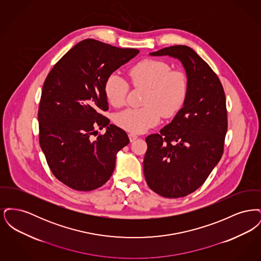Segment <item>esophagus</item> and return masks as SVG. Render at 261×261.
<instances>
[{
  "label": "esophagus",
  "instance_id": "obj_1",
  "mask_svg": "<svg viewBox=\"0 0 261 261\" xmlns=\"http://www.w3.org/2000/svg\"><path fill=\"white\" fill-rule=\"evenodd\" d=\"M128 136H129L130 142H134L136 139H138V136H137L136 134H134V133H130Z\"/></svg>",
  "mask_w": 261,
  "mask_h": 261
}]
</instances>
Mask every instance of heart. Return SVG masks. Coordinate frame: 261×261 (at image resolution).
<instances>
[{
	"label": "heart",
	"mask_w": 261,
	"mask_h": 261,
	"mask_svg": "<svg viewBox=\"0 0 261 261\" xmlns=\"http://www.w3.org/2000/svg\"><path fill=\"white\" fill-rule=\"evenodd\" d=\"M133 87L145 88L142 99L144 107L128 109L115 116L119 127L132 133H142L160 122L161 116L171 117L180 110L188 92V77L181 69H171L168 62L146 59L129 70ZM127 84L115 73L105 83V95L114 108L124 105Z\"/></svg>",
	"instance_id": "obj_1"
}]
</instances>
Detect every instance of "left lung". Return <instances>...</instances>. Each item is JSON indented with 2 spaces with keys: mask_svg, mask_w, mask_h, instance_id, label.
Returning a JSON list of instances; mask_svg holds the SVG:
<instances>
[{
  "mask_svg": "<svg viewBox=\"0 0 261 261\" xmlns=\"http://www.w3.org/2000/svg\"><path fill=\"white\" fill-rule=\"evenodd\" d=\"M149 55L176 58L186 69L184 107L160 134L146 138L143 163L150 190L164 198H182L204 183L223 154L225 93L218 76L190 47L171 46Z\"/></svg>",
  "mask_w": 261,
  "mask_h": 261,
  "instance_id": "8db88e82",
  "label": "left lung"
}]
</instances>
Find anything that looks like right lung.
<instances>
[{"label": "right lung", "instance_id": "obj_1", "mask_svg": "<svg viewBox=\"0 0 261 261\" xmlns=\"http://www.w3.org/2000/svg\"><path fill=\"white\" fill-rule=\"evenodd\" d=\"M140 50L86 39L57 62L40 99L39 142L50 171L76 191H93L111 178L116 153L129 144L124 130L110 124L105 95L108 77ZM107 127L96 139L97 128Z\"/></svg>", "mask_w": 261, "mask_h": 261}]
</instances>
